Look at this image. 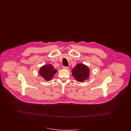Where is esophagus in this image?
<instances>
[{
	"mask_svg": "<svg viewBox=\"0 0 131 131\" xmlns=\"http://www.w3.org/2000/svg\"><path fill=\"white\" fill-rule=\"evenodd\" d=\"M62 68H63V69H66V70H67V69H69V67H66V66H63Z\"/></svg>",
	"mask_w": 131,
	"mask_h": 131,
	"instance_id": "esophagus-1",
	"label": "esophagus"
}]
</instances>
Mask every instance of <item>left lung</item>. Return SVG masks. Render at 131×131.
Listing matches in <instances>:
<instances>
[{"label": "left lung", "instance_id": "1", "mask_svg": "<svg viewBox=\"0 0 131 131\" xmlns=\"http://www.w3.org/2000/svg\"><path fill=\"white\" fill-rule=\"evenodd\" d=\"M90 70L83 64H77L72 70V75L78 82H83L89 78Z\"/></svg>", "mask_w": 131, "mask_h": 131}]
</instances>
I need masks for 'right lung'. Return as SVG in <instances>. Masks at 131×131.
Instances as JSON below:
<instances>
[{
    "label": "right lung",
    "mask_w": 131,
    "mask_h": 131,
    "mask_svg": "<svg viewBox=\"0 0 131 131\" xmlns=\"http://www.w3.org/2000/svg\"><path fill=\"white\" fill-rule=\"evenodd\" d=\"M57 70L54 69L51 64L44 65L40 69L39 73L44 79L46 81H50L57 72Z\"/></svg>",
    "instance_id": "add662e5"
}]
</instances>
